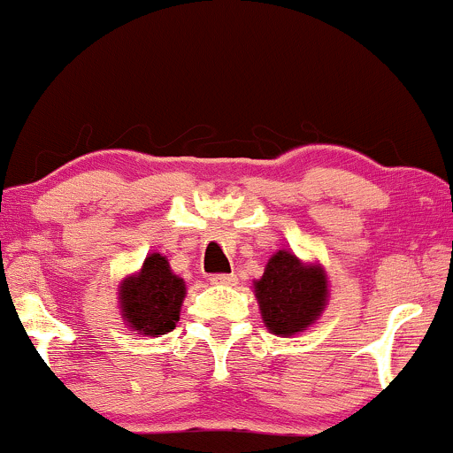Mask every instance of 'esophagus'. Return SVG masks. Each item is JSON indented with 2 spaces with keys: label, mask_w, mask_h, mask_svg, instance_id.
Returning <instances> with one entry per match:
<instances>
[{
  "label": "esophagus",
  "mask_w": 453,
  "mask_h": 453,
  "mask_svg": "<svg viewBox=\"0 0 453 453\" xmlns=\"http://www.w3.org/2000/svg\"><path fill=\"white\" fill-rule=\"evenodd\" d=\"M211 284H219V287H234L236 275L234 273H214V275H211Z\"/></svg>",
  "instance_id": "obj_1"
}]
</instances>
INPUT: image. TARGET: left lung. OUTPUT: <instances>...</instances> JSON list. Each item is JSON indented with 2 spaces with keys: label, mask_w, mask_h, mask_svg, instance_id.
<instances>
[{
  "label": "left lung",
  "mask_w": 453,
  "mask_h": 453,
  "mask_svg": "<svg viewBox=\"0 0 453 453\" xmlns=\"http://www.w3.org/2000/svg\"><path fill=\"white\" fill-rule=\"evenodd\" d=\"M265 326L273 334L302 332L326 306L327 282L321 266H306L297 256L280 250L254 284Z\"/></svg>",
  "instance_id": "8db88e82"
}]
</instances>
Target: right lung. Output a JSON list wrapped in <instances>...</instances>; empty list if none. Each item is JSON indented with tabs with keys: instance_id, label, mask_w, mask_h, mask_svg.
<instances>
[{
	"instance_id": "obj_1",
	"label": "right lung",
	"mask_w": 453,
	"mask_h": 453,
	"mask_svg": "<svg viewBox=\"0 0 453 453\" xmlns=\"http://www.w3.org/2000/svg\"><path fill=\"white\" fill-rule=\"evenodd\" d=\"M184 293V282L171 273L165 256H147L141 273L119 290L123 319L142 334H165L178 323Z\"/></svg>"
}]
</instances>
